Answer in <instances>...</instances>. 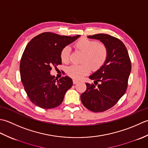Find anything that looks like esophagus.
<instances>
[{
  "mask_svg": "<svg viewBox=\"0 0 148 148\" xmlns=\"http://www.w3.org/2000/svg\"><path fill=\"white\" fill-rule=\"evenodd\" d=\"M78 82V81L77 80H73V84H77Z\"/></svg>",
  "mask_w": 148,
  "mask_h": 148,
  "instance_id": "34e87169",
  "label": "esophagus"
}]
</instances>
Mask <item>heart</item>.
Here are the masks:
<instances>
[{"instance_id": "heart-1", "label": "heart", "mask_w": 148, "mask_h": 148, "mask_svg": "<svg viewBox=\"0 0 148 148\" xmlns=\"http://www.w3.org/2000/svg\"><path fill=\"white\" fill-rule=\"evenodd\" d=\"M76 48L84 53L82 64L71 65L67 68L66 72L70 77L75 79H81L84 76L88 74L92 69L96 70L102 66L107 59V49L104 45L98 42L82 38L75 44ZM70 48L66 46L61 52V59L63 62L67 63L70 60Z\"/></svg>"}]
</instances>
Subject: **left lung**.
Returning a JSON list of instances; mask_svg holds the SVG:
<instances>
[{"mask_svg": "<svg viewBox=\"0 0 148 148\" xmlns=\"http://www.w3.org/2000/svg\"><path fill=\"white\" fill-rule=\"evenodd\" d=\"M100 41L107 49L104 64L89 78L94 84L86 83V91L80 96L81 101L87 109L100 112L112 107L124 95L132 66L127 49L123 42L105 34L88 36ZM99 84H98V82Z\"/></svg>", "mask_w": 148, "mask_h": 148, "instance_id": "obj_1", "label": "left lung"}]
</instances>
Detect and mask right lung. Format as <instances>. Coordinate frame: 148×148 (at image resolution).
Listing matches in <instances>:
<instances>
[{
  "mask_svg": "<svg viewBox=\"0 0 148 148\" xmlns=\"http://www.w3.org/2000/svg\"><path fill=\"white\" fill-rule=\"evenodd\" d=\"M80 36L43 32L27 45L20 61L21 80L30 100L38 107L49 109L59 106L73 86L70 77L57 80L50 75V71L52 66L62 64L60 55L63 48Z\"/></svg>",
  "mask_w": 148,
  "mask_h": 148,
  "instance_id": "1",
  "label": "right lung"
}]
</instances>
